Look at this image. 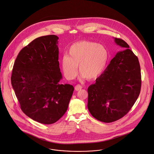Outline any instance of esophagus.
<instances>
[{"instance_id":"34e87169","label":"esophagus","mask_w":154,"mask_h":154,"mask_svg":"<svg viewBox=\"0 0 154 154\" xmlns=\"http://www.w3.org/2000/svg\"><path fill=\"white\" fill-rule=\"evenodd\" d=\"M82 88V86L80 85H77L75 86V89L76 91H80L81 89Z\"/></svg>"}]
</instances>
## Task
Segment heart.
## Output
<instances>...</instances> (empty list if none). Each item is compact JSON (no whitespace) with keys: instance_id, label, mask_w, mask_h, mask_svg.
<instances>
[{"instance_id":"b5f03b06","label":"heart","mask_w":154,"mask_h":154,"mask_svg":"<svg viewBox=\"0 0 154 154\" xmlns=\"http://www.w3.org/2000/svg\"><path fill=\"white\" fill-rule=\"evenodd\" d=\"M108 59L106 47L95 42L82 41L72 44L68 55L61 59V66L68 79H73L79 72L87 80L98 78L105 69Z\"/></svg>"}]
</instances>
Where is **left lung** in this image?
Wrapping results in <instances>:
<instances>
[{"mask_svg":"<svg viewBox=\"0 0 154 154\" xmlns=\"http://www.w3.org/2000/svg\"><path fill=\"white\" fill-rule=\"evenodd\" d=\"M115 43L125 50L119 52L106 69L88 88V108L98 121L109 123L124 116L138 98L141 74L138 57L124 40Z\"/></svg>","mask_w":154,"mask_h":154,"instance_id":"left-lung-1","label":"left lung"}]
</instances>
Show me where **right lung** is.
I'll return each instance as SVG.
<instances>
[{"mask_svg": "<svg viewBox=\"0 0 154 154\" xmlns=\"http://www.w3.org/2000/svg\"><path fill=\"white\" fill-rule=\"evenodd\" d=\"M54 35L34 39L19 53L11 83L23 112L43 124H52L67 111L74 88L60 84L57 39Z\"/></svg>", "mask_w": 154, "mask_h": 154, "instance_id": "right-lung-1", "label": "right lung"}]
</instances>
